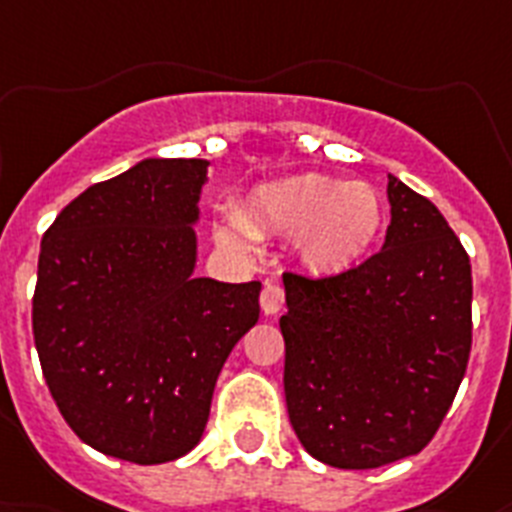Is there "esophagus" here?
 <instances>
[{
	"label": "esophagus",
	"instance_id": "1",
	"mask_svg": "<svg viewBox=\"0 0 512 512\" xmlns=\"http://www.w3.org/2000/svg\"><path fill=\"white\" fill-rule=\"evenodd\" d=\"M283 304H286V291H283V286L278 281H268L265 283V288H262L260 293V306L265 314H278V311L283 309Z\"/></svg>",
	"mask_w": 512,
	"mask_h": 512
}]
</instances>
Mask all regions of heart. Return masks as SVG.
<instances>
[{
  "mask_svg": "<svg viewBox=\"0 0 512 512\" xmlns=\"http://www.w3.org/2000/svg\"><path fill=\"white\" fill-rule=\"evenodd\" d=\"M239 220L219 229L221 239H291L304 268L317 275L353 270L371 252L384 226V201L368 182H345L322 172H304L265 182L244 195Z\"/></svg>",
  "mask_w": 512,
  "mask_h": 512,
  "instance_id": "b5f03b06",
  "label": "heart"
}]
</instances>
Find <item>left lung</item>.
Segmentation results:
<instances>
[{
  "label": "left lung",
  "instance_id": "8db88e82",
  "mask_svg": "<svg viewBox=\"0 0 512 512\" xmlns=\"http://www.w3.org/2000/svg\"><path fill=\"white\" fill-rule=\"evenodd\" d=\"M379 252L340 275L283 273L286 404L301 446L376 469L433 441L471 353V262L425 195L389 175Z\"/></svg>",
  "mask_w": 512,
  "mask_h": 512
}]
</instances>
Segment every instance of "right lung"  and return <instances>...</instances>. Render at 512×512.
<instances>
[{
	"label": "right lung",
	"instance_id": "right-lung-1",
	"mask_svg": "<svg viewBox=\"0 0 512 512\" xmlns=\"http://www.w3.org/2000/svg\"><path fill=\"white\" fill-rule=\"evenodd\" d=\"M206 159H146L90 185L43 234L33 337L87 446L133 464L201 441L213 386L260 319V281L193 278Z\"/></svg>",
	"mask_w": 512,
	"mask_h": 512
}]
</instances>
